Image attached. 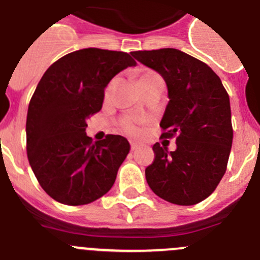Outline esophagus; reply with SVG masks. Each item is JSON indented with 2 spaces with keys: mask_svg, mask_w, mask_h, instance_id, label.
I'll return each mask as SVG.
<instances>
[{
  "mask_svg": "<svg viewBox=\"0 0 260 260\" xmlns=\"http://www.w3.org/2000/svg\"><path fill=\"white\" fill-rule=\"evenodd\" d=\"M130 146H132V151H135V149H138V147H139V143L132 142L130 143Z\"/></svg>",
  "mask_w": 260,
  "mask_h": 260,
  "instance_id": "obj_1",
  "label": "esophagus"
}]
</instances>
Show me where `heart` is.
<instances>
[{
	"label": "heart",
	"mask_w": 260,
	"mask_h": 260,
	"mask_svg": "<svg viewBox=\"0 0 260 260\" xmlns=\"http://www.w3.org/2000/svg\"><path fill=\"white\" fill-rule=\"evenodd\" d=\"M156 77H159L157 73L152 72V71H147V72H143L142 75L139 76V82H140V85L143 86V85H146L147 82H149V81L153 80V78H156ZM113 85H114V82H111L108 85V87H107V90H106V96H109L112 89H113ZM122 128L125 130L126 133H128V134H132V135H139L140 133H142L139 121H138L137 118H133V117H127L122 121Z\"/></svg>",
	"instance_id": "1"
}]
</instances>
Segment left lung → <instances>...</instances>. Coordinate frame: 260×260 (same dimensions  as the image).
Segmentation results:
<instances>
[{"mask_svg": "<svg viewBox=\"0 0 260 260\" xmlns=\"http://www.w3.org/2000/svg\"><path fill=\"white\" fill-rule=\"evenodd\" d=\"M132 55L165 80L170 101L159 122L161 138L177 137L175 151L159 143L153 146L147 183L171 204H199L213 193L227 170L233 139L230 96L208 64L180 50Z\"/></svg>", "mask_w": 260, "mask_h": 260, "instance_id": "1", "label": "left lung"}]
</instances>
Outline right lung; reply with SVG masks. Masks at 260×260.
I'll list each match as a JSON object with an SVG mask.
<instances>
[{"mask_svg": "<svg viewBox=\"0 0 260 260\" xmlns=\"http://www.w3.org/2000/svg\"><path fill=\"white\" fill-rule=\"evenodd\" d=\"M134 66L127 52L89 47L56 60L38 82L28 107L27 154L40 185L55 201L86 205L113 185L130 144L111 134L92 143L86 121L102 109L109 81Z\"/></svg>", "mask_w": 260, "mask_h": 260, "instance_id": "1", "label": "right lung"}]
</instances>
